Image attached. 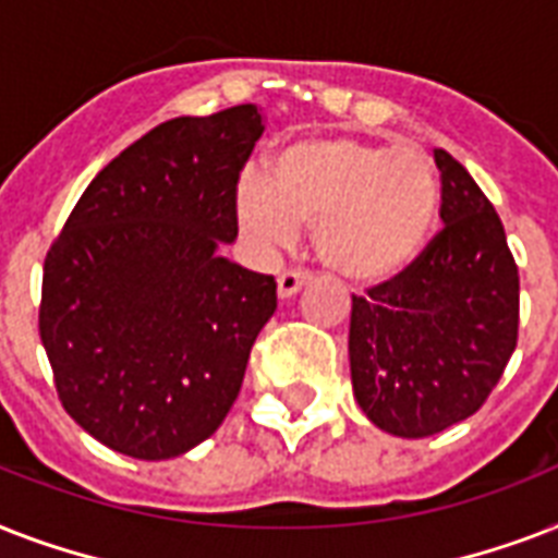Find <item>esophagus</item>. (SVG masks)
I'll return each mask as SVG.
<instances>
[{"mask_svg": "<svg viewBox=\"0 0 558 558\" xmlns=\"http://www.w3.org/2000/svg\"><path fill=\"white\" fill-rule=\"evenodd\" d=\"M310 283V271H301V269H287L278 275V295L280 298H292L298 289Z\"/></svg>", "mask_w": 558, "mask_h": 558, "instance_id": "obj_1", "label": "esophagus"}]
</instances>
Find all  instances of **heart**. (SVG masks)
Masks as SVG:
<instances>
[{"label": "heart", "instance_id": "1", "mask_svg": "<svg viewBox=\"0 0 558 558\" xmlns=\"http://www.w3.org/2000/svg\"><path fill=\"white\" fill-rule=\"evenodd\" d=\"M440 202L428 153L359 135H306L275 153L269 177L236 182V222L254 243H292L315 228L324 266L356 283H379L423 248Z\"/></svg>", "mask_w": 558, "mask_h": 558}]
</instances>
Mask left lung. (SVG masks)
<instances>
[{
	"label": "left lung",
	"instance_id": "1",
	"mask_svg": "<svg viewBox=\"0 0 558 558\" xmlns=\"http://www.w3.org/2000/svg\"><path fill=\"white\" fill-rule=\"evenodd\" d=\"M442 228L397 278L353 295L350 376L381 432L432 437L484 405L519 341V266L501 217L446 150Z\"/></svg>",
	"mask_w": 558,
	"mask_h": 558
}]
</instances>
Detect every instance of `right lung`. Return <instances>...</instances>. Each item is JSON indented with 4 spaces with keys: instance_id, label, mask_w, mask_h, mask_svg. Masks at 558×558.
Here are the masks:
<instances>
[{
    "instance_id": "1",
    "label": "right lung",
    "mask_w": 558,
    "mask_h": 558,
    "mask_svg": "<svg viewBox=\"0 0 558 558\" xmlns=\"http://www.w3.org/2000/svg\"><path fill=\"white\" fill-rule=\"evenodd\" d=\"M254 104L165 121L109 161L46 254L39 339L65 414L126 458H179L234 405L278 283L234 243Z\"/></svg>"
}]
</instances>
